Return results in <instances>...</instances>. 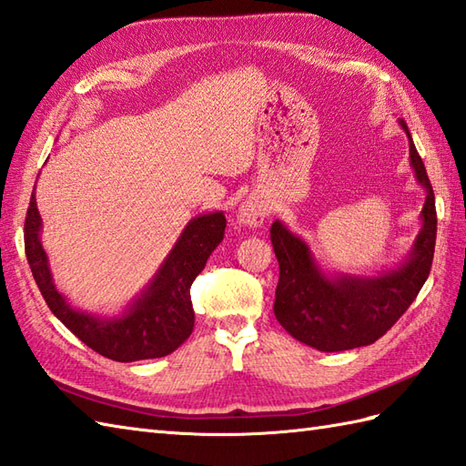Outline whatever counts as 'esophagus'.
<instances>
[{
    "mask_svg": "<svg viewBox=\"0 0 466 466\" xmlns=\"http://www.w3.org/2000/svg\"><path fill=\"white\" fill-rule=\"evenodd\" d=\"M270 212V206L266 204L262 198L258 196H250L248 200H246L240 206V212H238V220L244 226H250V228H258L264 224L266 216Z\"/></svg>",
    "mask_w": 466,
    "mask_h": 466,
    "instance_id": "obj_1",
    "label": "esophagus"
}]
</instances>
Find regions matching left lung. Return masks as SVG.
Instances as JSON below:
<instances>
[{"mask_svg": "<svg viewBox=\"0 0 466 466\" xmlns=\"http://www.w3.org/2000/svg\"><path fill=\"white\" fill-rule=\"evenodd\" d=\"M400 126L409 136L410 166L419 184L427 190V200L420 212V232L409 258L399 268L374 279H329L314 262L304 240L279 220L270 228V240L280 266L274 314L286 332L316 350L340 352L376 342L407 312L429 279L437 242L434 192L407 124L400 120Z\"/></svg>", "mask_w": 466, "mask_h": 466, "instance_id": "left-lung-1", "label": "left lung"}]
</instances>
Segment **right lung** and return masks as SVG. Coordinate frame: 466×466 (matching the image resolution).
Returning <instances> with one entry per match:
<instances>
[{
    "label": "right lung",
    "mask_w": 466,
    "mask_h": 466,
    "mask_svg": "<svg viewBox=\"0 0 466 466\" xmlns=\"http://www.w3.org/2000/svg\"><path fill=\"white\" fill-rule=\"evenodd\" d=\"M224 228L226 216L222 212L192 218L147 289L116 319L76 310L57 292L46 250L39 242L42 216L37 212L35 192H32L27 208L24 242L34 280L56 319L97 354L116 362H134L170 354L192 334L190 286L222 242Z\"/></svg>",
    "instance_id": "right-lung-1"
}]
</instances>
